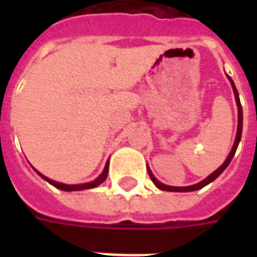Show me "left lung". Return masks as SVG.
Listing matches in <instances>:
<instances>
[{
  "mask_svg": "<svg viewBox=\"0 0 257 257\" xmlns=\"http://www.w3.org/2000/svg\"><path fill=\"white\" fill-rule=\"evenodd\" d=\"M227 77H228V75H227ZM228 79H230V82H231L232 90H234V96H235V101H237V106H238V128H237V136H235V142H234V145H232V149L231 151H230L228 157L226 158V161L223 162V165L217 168L215 172L210 173L208 178L204 179L202 182H199V183L197 184H193V186H187V187H172V186H167V184L158 182V180L156 179V176L151 173L150 168L147 167V172H149V175H150V179L153 180V183L156 184L157 187H158L160 190H165V191H176V193H186V191H195V190L202 189V187H205L206 184H209L210 182H213V180H215V179L217 178V176H219V175H220V173L223 172L227 167H228V164L231 162L232 157H234L235 151H237L238 143H239V140H241V134H242V107H241V101H239V96H238V90L237 88H235V85H234V82H232V79L230 78V77H228Z\"/></svg>",
  "mask_w": 257,
  "mask_h": 257,
  "instance_id": "1",
  "label": "left lung"
}]
</instances>
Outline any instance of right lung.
Listing matches in <instances>:
<instances>
[{
	"mask_svg": "<svg viewBox=\"0 0 257 257\" xmlns=\"http://www.w3.org/2000/svg\"><path fill=\"white\" fill-rule=\"evenodd\" d=\"M42 179H45L48 183H51L52 186H55L56 189L63 190V191H78V190H86V189H93L96 186H99L107 178V173H108V162L106 164V167L103 169V172L100 173V176L97 179H95L93 182H89V183H82V184H64V183H59V182H55V180H51V179H48L47 176H44L40 172H37Z\"/></svg>",
	"mask_w": 257,
	"mask_h": 257,
	"instance_id": "1",
	"label": "right lung"
}]
</instances>
